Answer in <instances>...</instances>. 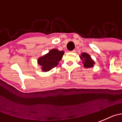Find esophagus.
<instances>
[{
    "label": "esophagus",
    "mask_w": 122,
    "mask_h": 122,
    "mask_svg": "<svg viewBox=\"0 0 122 122\" xmlns=\"http://www.w3.org/2000/svg\"><path fill=\"white\" fill-rule=\"evenodd\" d=\"M75 52H76V51H75V50H73V51H70V52H71V53H75Z\"/></svg>",
    "instance_id": "34e87169"
}]
</instances>
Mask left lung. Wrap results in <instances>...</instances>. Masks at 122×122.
Instances as JSON below:
<instances>
[{"label": "left lung", "mask_w": 122, "mask_h": 122, "mask_svg": "<svg viewBox=\"0 0 122 122\" xmlns=\"http://www.w3.org/2000/svg\"><path fill=\"white\" fill-rule=\"evenodd\" d=\"M80 58L82 60V63L85 68L87 69V68H92L94 67L95 62L91 58V56L89 54L85 52L82 53L81 55L80 56Z\"/></svg>", "instance_id": "8db88e82"}]
</instances>
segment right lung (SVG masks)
I'll use <instances>...</instances> for the list:
<instances>
[{"label":"right lung","mask_w":122,"mask_h":122,"mask_svg":"<svg viewBox=\"0 0 122 122\" xmlns=\"http://www.w3.org/2000/svg\"><path fill=\"white\" fill-rule=\"evenodd\" d=\"M64 52L56 49H51L47 53L38 58L37 63L41 66L42 71H48L57 66L59 61L62 59Z\"/></svg>","instance_id":"add662e5"}]
</instances>
